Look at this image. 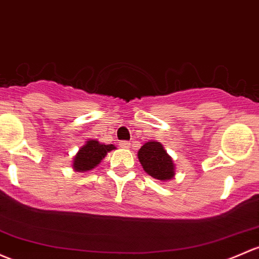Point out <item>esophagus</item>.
I'll return each mask as SVG.
<instances>
[{
    "mask_svg": "<svg viewBox=\"0 0 259 259\" xmlns=\"http://www.w3.org/2000/svg\"><path fill=\"white\" fill-rule=\"evenodd\" d=\"M119 145H120V148H124V149H129L130 148L129 141H120V143H119Z\"/></svg>",
    "mask_w": 259,
    "mask_h": 259,
    "instance_id": "1",
    "label": "esophagus"
}]
</instances>
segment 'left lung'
<instances>
[{
	"instance_id": "left-lung-1",
	"label": "left lung",
	"mask_w": 259,
	"mask_h": 259,
	"mask_svg": "<svg viewBox=\"0 0 259 259\" xmlns=\"http://www.w3.org/2000/svg\"><path fill=\"white\" fill-rule=\"evenodd\" d=\"M139 161L151 178L168 181L175 176V165L164 146L157 141H148L138 152Z\"/></svg>"
}]
</instances>
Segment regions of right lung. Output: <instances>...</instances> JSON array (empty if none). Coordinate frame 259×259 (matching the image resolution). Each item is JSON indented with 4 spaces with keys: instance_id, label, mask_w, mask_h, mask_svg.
Listing matches in <instances>:
<instances>
[{
    "instance_id": "add662e5",
    "label": "right lung",
    "mask_w": 259,
    "mask_h": 259,
    "mask_svg": "<svg viewBox=\"0 0 259 259\" xmlns=\"http://www.w3.org/2000/svg\"><path fill=\"white\" fill-rule=\"evenodd\" d=\"M115 146L109 144H100L97 140H88L77 152L73 160V168L79 172L93 170L95 166L100 164L103 159L107 156L109 151L114 150Z\"/></svg>"
}]
</instances>
